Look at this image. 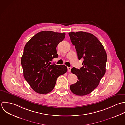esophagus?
Here are the masks:
<instances>
[{"label":"esophagus","instance_id":"34e87169","mask_svg":"<svg viewBox=\"0 0 125 125\" xmlns=\"http://www.w3.org/2000/svg\"><path fill=\"white\" fill-rule=\"evenodd\" d=\"M71 67H68V71L69 72H71Z\"/></svg>","mask_w":125,"mask_h":125}]
</instances>
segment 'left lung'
I'll return each mask as SVG.
<instances>
[{"label": "left lung", "instance_id": "8db88e82", "mask_svg": "<svg viewBox=\"0 0 125 125\" xmlns=\"http://www.w3.org/2000/svg\"><path fill=\"white\" fill-rule=\"evenodd\" d=\"M69 35L75 46L78 58L84 59L82 67L71 69L78 80L70 86V90L77 95H86L97 88L105 74L107 53L101 43L93 34L78 31L69 32Z\"/></svg>", "mask_w": 125, "mask_h": 125}]
</instances>
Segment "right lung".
Listing matches in <instances>:
<instances>
[{
  "label": "right lung",
  "mask_w": 125,
  "mask_h": 125,
  "mask_svg": "<svg viewBox=\"0 0 125 125\" xmlns=\"http://www.w3.org/2000/svg\"><path fill=\"white\" fill-rule=\"evenodd\" d=\"M65 35L64 32L42 31L32 37L24 47L21 59L23 75L30 87L38 94L51 92L57 77L68 70L65 65L51 62L58 57L56 47Z\"/></svg>",
  "instance_id": "add662e5"
}]
</instances>
